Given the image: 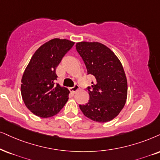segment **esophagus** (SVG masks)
Listing matches in <instances>:
<instances>
[{
	"label": "esophagus",
	"mask_w": 160,
	"mask_h": 160,
	"mask_svg": "<svg viewBox=\"0 0 160 160\" xmlns=\"http://www.w3.org/2000/svg\"><path fill=\"white\" fill-rule=\"evenodd\" d=\"M78 89H79V86L78 84H75L73 87H71L70 88L71 92H73V93H75Z\"/></svg>",
	"instance_id": "esophagus-1"
}]
</instances>
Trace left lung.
Returning a JSON list of instances; mask_svg holds the SVG:
<instances>
[{
    "mask_svg": "<svg viewBox=\"0 0 160 160\" xmlns=\"http://www.w3.org/2000/svg\"><path fill=\"white\" fill-rule=\"evenodd\" d=\"M76 50L83 60L87 74L95 81L87 87L89 100L80 108L85 116L98 122L116 117L127 98V80L123 67L114 52L98 42H80Z\"/></svg>",
    "mask_w": 160,
    "mask_h": 160,
    "instance_id": "1",
    "label": "left lung"
}]
</instances>
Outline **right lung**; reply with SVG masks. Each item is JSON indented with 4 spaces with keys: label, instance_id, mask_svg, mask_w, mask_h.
Wrapping results in <instances>:
<instances>
[{
    "label": "right lung",
    "instance_id": "add662e5",
    "mask_svg": "<svg viewBox=\"0 0 160 160\" xmlns=\"http://www.w3.org/2000/svg\"><path fill=\"white\" fill-rule=\"evenodd\" d=\"M74 44L66 39H52L40 46L30 60L21 80V95L34 114L53 117L68 101L69 91L55 82V70Z\"/></svg>",
    "mask_w": 160,
    "mask_h": 160
}]
</instances>
